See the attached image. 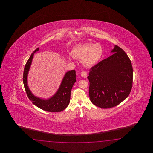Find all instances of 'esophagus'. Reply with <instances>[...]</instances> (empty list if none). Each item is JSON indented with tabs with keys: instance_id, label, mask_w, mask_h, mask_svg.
Here are the masks:
<instances>
[{
	"instance_id": "esophagus-1",
	"label": "esophagus",
	"mask_w": 153,
	"mask_h": 153,
	"mask_svg": "<svg viewBox=\"0 0 153 153\" xmlns=\"http://www.w3.org/2000/svg\"><path fill=\"white\" fill-rule=\"evenodd\" d=\"M80 74H81V76L84 78H86L87 76H88V73L86 71H82V72H81Z\"/></svg>"
}]
</instances>
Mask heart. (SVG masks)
I'll list each match as a JSON object with an SVG mask.
<instances>
[{
  "label": "heart",
  "mask_w": 153,
  "mask_h": 153,
  "mask_svg": "<svg viewBox=\"0 0 153 153\" xmlns=\"http://www.w3.org/2000/svg\"><path fill=\"white\" fill-rule=\"evenodd\" d=\"M71 53L73 57L81 59L85 66L91 67L100 61L103 56L104 50L100 44L86 42L74 46Z\"/></svg>",
  "instance_id": "b5f03b06"
}]
</instances>
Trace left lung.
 Returning a JSON list of instances; mask_svg holds the SVG:
<instances>
[{"mask_svg":"<svg viewBox=\"0 0 153 153\" xmlns=\"http://www.w3.org/2000/svg\"><path fill=\"white\" fill-rule=\"evenodd\" d=\"M111 52V56L91 67L88 77L90 100L104 109L114 107L125 100L133 83V68L127 54L117 45Z\"/></svg>","mask_w":153,"mask_h":153,"instance_id":"obj_1","label":"left lung"}]
</instances>
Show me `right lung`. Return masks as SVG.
Here are the masks:
<instances>
[{
	"label": "right lung",
	"instance_id": "add662e5",
	"mask_svg": "<svg viewBox=\"0 0 153 153\" xmlns=\"http://www.w3.org/2000/svg\"><path fill=\"white\" fill-rule=\"evenodd\" d=\"M38 50L39 48H38L34 51L25 66L23 82L26 94L33 103L42 110L49 112L61 111L65 110L69 103L72 87L76 81L75 71L72 70L66 73L58 91L52 97L47 100H43L39 98L36 97L31 93L27 86V75L34 53Z\"/></svg>",
	"mask_w": 153,
	"mask_h": 153
}]
</instances>
